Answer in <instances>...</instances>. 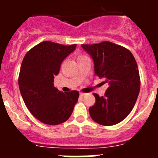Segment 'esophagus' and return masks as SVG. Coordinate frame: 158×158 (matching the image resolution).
I'll return each instance as SVG.
<instances>
[{"instance_id":"1","label":"esophagus","mask_w":158,"mask_h":158,"mask_svg":"<svg viewBox=\"0 0 158 158\" xmlns=\"http://www.w3.org/2000/svg\"><path fill=\"white\" fill-rule=\"evenodd\" d=\"M85 95V93H82V92H81V93L80 94H79V95H80V96L81 97H83L84 96V95Z\"/></svg>"}]
</instances>
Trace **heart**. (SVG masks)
I'll return each mask as SVG.
<instances>
[{
  "label": "heart",
  "mask_w": 158,
  "mask_h": 158,
  "mask_svg": "<svg viewBox=\"0 0 158 158\" xmlns=\"http://www.w3.org/2000/svg\"><path fill=\"white\" fill-rule=\"evenodd\" d=\"M82 56H79V58H80V57H82Z\"/></svg>",
  "instance_id": "heart-1"
}]
</instances>
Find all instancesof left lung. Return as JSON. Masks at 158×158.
I'll return each mask as SVG.
<instances>
[{
  "label": "left lung",
  "mask_w": 158,
  "mask_h": 158,
  "mask_svg": "<svg viewBox=\"0 0 158 158\" xmlns=\"http://www.w3.org/2000/svg\"><path fill=\"white\" fill-rule=\"evenodd\" d=\"M82 47L93 60L95 76L108 85L104 96L93 94L95 104L89 109L91 118L102 125H116L131 111L139 94L136 60L128 49L109 41Z\"/></svg>",
  "instance_id": "obj_1"
}]
</instances>
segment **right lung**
Returning a JSON list of instances; mask_svg holds the SVG:
<instances>
[{
	"instance_id": "add662e5",
	"label": "right lung",
	"mask_w": 158,
	"mask_h": 158,
	"mask_svg": "<svg viewBox=\"0 0 158 158\" xmlns=\"http://www.w3.org/2000/svg\"><path fill=\"white\" fill-rule=\"evenodd\" d=\"M76 48V44L44 41L27 52L22 61L18 79L20 94L30 113L43 123L65 122L78 102L79 92H60L53 84L62 62Z\"/></svg>"
}]
</instances>
